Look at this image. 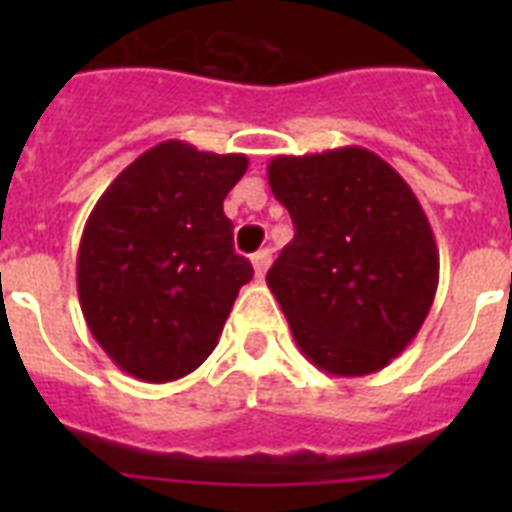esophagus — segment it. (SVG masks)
<instances>
[{
    "instance_id": "1",
    "label": "esophagus",
    "mask_w": 512,
    "mask_h": 512,
    "mask_svg": "<svg viewBox=\"0 0 512 512\" xmlns=\"http://www.w3.org/2000/svg\"><path fill=\"white\" fill-rule=\"evenodd\" d=\"M252 265H255V276L257 279H263L265 271H268V265H271V249H260L252 255Z\"/></svg>"
}]
</instances>
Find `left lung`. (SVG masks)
<instances>
[{
    "label": "left lung",
    "instance_id": "1",
    "mask_svg": "<svg viewBox=\"0 0 512 512\" xmlns=\"http://www.w3.org/2000/svg\"><path fill=\"white\" fill-rule=\"evenodd\" d=\"M268 183L295 239L265 281L297 348L335 377L385 369L417 337L438 287L436 239L414 191L361 146L276 156Z\"/></svg>",
    "mask_w": 512,
    "mask_h": 512
}]
</instances>
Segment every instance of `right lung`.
Returning a JSON list of instances; mask_svg holds the SVG:
<instances>
[{"label": "right lung", "instance_id": "right-lung-1", "mask_svg": "<svg viewBox=\"0 0 512 512\" xmlns=\"http://www.w3.org/2000/svg\"><path fill=\"white\" fill-rule=\"evenodd\" d=\"M247 164L244 154L164 140L119 172L87 217L79 305L92 337L130 377L180 380L215 350L255 273L233 252L223 212Z\"/></svg>", "mask_w": 512, "mask_h": 512}]
</instances>
